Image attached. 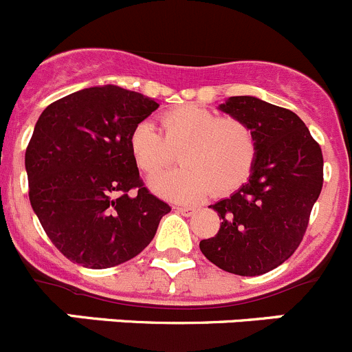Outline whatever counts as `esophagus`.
Segmentation results:
<instances>
[{
	"instance_id": "34e87169",
	"label": "esophagus",
	"mask_w": 352,
	"mask_h": 352,
	"mask_svg": "<svg viewBox=\"0 0 352 352\" xmlns=\"http://www.w3.org/2000/svg\"><path fill=\"white\" fill-rule=\"evenodd\" d=\"M174 209H176V212L183 214V216H192V214H195V209H193V207L178 206V207H174Z\"/></svg>"
}]
</instances>
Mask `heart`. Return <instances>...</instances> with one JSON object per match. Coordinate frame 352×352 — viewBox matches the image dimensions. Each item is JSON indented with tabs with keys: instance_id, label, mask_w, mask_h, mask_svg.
<instances>
[{
	"instance_id": "b5f03b06",
	"label": "heart",
	"mask_w": 352,
	"mask_h": 352,
	"mask_svg": "<svg viewBox=\"0 0 352 352\" xmlns=\"http://www.w3.org/2000/svg\"><path fill=\"white\" fill-rule=\"evenodd\" d=\"M162 133L148 120L131 131L129 150L145 174L159 173L179 150L182 166L153 176L150 186L159 195L192 202L214 193L239 188L249 176L256 157V140L243 120L219 117L200 105H183L160 116Z\"/></svg>"
}]
</instances>
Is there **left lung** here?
<instances>
[{
	"label": "left lung",
	"instance_id": "1",
	"mask_svg": "<svg viewBox=\"0 0 352 352\" xmlns=\"http://www.w3.org/2000/svg\"><path fill=\"white\" fill-rule=\"evenodd\" d=\"M217 109L249 126L256 157L249 182L210 206L223 221L200 250L221 270L257 276L299 247L323 186V155L292 110L256 96H230Z\"/></svg>",
	"mask_w": 352,
	"mask_h": 352
}]
</instances>
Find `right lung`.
<instances>
[{
    "label": "right lung",
    "mask_w": 352,
    "mask_h": 352,
    "mask_svg": "<svg viewBox=\"0 0 352 352\" xmlns=\"http://www.w3.org/2000/svg\"><path fill=\"white\" fill-rule=\"evenodd\" d=\"M159 103L116 85L46 107L25 150L29 199L53 245L91 270L138 256L170 207L140 179L129 136Z\"/></svg>",
    "instance_id": "obj_1"
}]
</instances>
